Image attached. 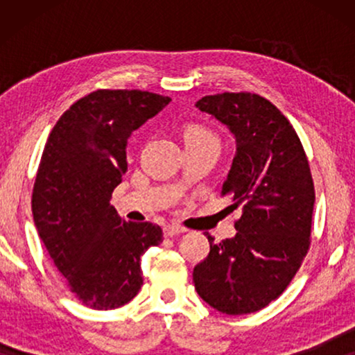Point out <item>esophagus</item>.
I'll return each mask as SVG.
<instances>
[{
  "mask_svg": "<svg viewBox=\"0 0 355 355\" xmlns=\"http://www.w3.org/2000/svg\"><path fill=\"white\" fill-rule=\"evenodd\" d=\"M163 232H164V236H166V237H173V236L182 234V232H186V230H184V227H181V226H176V225H168V226L163 227Z\"/></svg>",
  "mask_w": 355,
  "mask_h": 355,
  "instance_id": "34e87169",
  "label": "esophagus"
}]
</instances>
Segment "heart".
<instances>
[{
    "instance_id": "obj_1",
    "label": "heart",
    "mask_w": 355,
    "mask_h": 355,
    "mask_svg": "<svg viewBox=\"0 0 355 355\" xmlns=\"http://www.w3.org/2000/svg\"><path fill=\"white\" fill-rule=\"evenodd\" d=\"M186 140L187 142H200V140H216L215 135H213L207 128H202V125H189L186 129Z\"/></svg>"
}]
</instances>
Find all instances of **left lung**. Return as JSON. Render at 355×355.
<instances>
[{
    "label": "left lung",
    "mask_w": 355,
    "mask_h": 355,
    "mask_svg": "<svg viewBox=\"0 0 355 355\" xmlns=\"http://www.w3.org/2000/svg\"><path fill=\"white\" fill-rule=\"evenodd\" d=\"M196 106L225 124L236 139L223 196L242 215L236 236L215 244L193 268L200 297L226 315L254 313L278 299L310 247L315 203L307 155L288 118L263 96L207 95Z\"/></svg>",
    "instance_id": "obj_1"
}]
</instances>
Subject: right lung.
<instances>
[{
	"instance_id": "add662e5",
	"label": "right lung",
	"mask_w": 355,
	"mask_h": 355,
	"mask_svg": "<svg viewBox=\"0 0 355 355\" xmlns=\"http://www.w3.org/2000/svg\"><path fill=\"white\" fill-rule=\"evenodd\" d=\"M169 101L142 90L92 92L62 113L46 140L33 221L67 288L90 309L132 300L144 284L140 257L163 241L158 225L125 221L110 200L128 171L130 134Z\"/></svg>"
}]
</instances>
